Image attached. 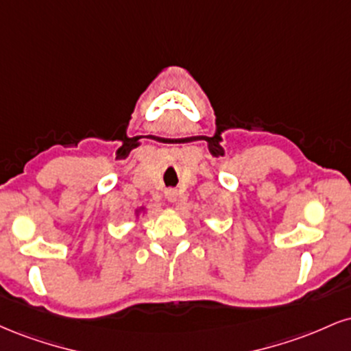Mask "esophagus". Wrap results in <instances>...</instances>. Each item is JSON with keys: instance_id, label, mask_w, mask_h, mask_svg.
Segmentation results:
<instances>
[{"instance_id": "34e87169", "label": "esophagus", "mask_w": 351, "mask_h": 351, "mask_svg": "<svg viewBox=\"0 0 351 351\" xmlns=\"http://www.w3.org/2000/svg\"><path fill=\"white\" fill-rule=\"evenodd\" d=\"M165 196H167L168 201H171V203H175V201L178 199V191H176L175 188H168L167 191H165Z\"/></svg>"}]
</instances>
